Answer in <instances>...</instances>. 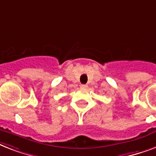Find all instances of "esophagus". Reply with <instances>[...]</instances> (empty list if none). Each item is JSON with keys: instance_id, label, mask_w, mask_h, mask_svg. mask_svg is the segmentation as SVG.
Masks as SVG:
<instances>
[{"instance_id": "obj_1", "label": "esophagus", "mask_w": 156, "mask_h": 156, "mask_svg": "<svg viewBox=\"0 0 156 156\" xmlns=\"http://www.w3.org/2000/svg\"><path fill=\"white\" fill-rule=\"evenodd\" d=\"M80 87L82 89H87V87H88V86H87V84H81Z\"/></svg>"}]
</instances>
